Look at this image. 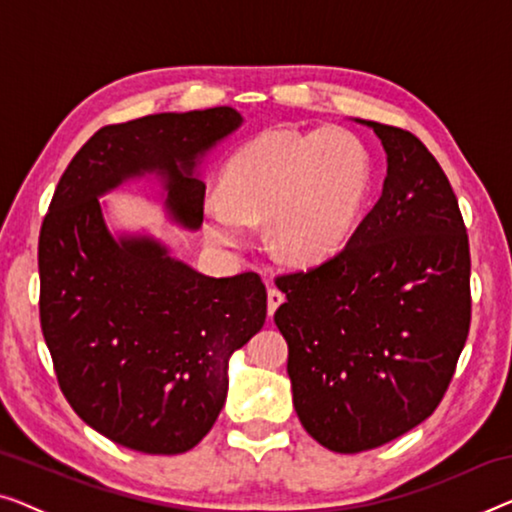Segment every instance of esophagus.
Returning a JSON list of instances; mask_svg holds the SVG:
<instances>
[{"instance_id": "obj_1", "label": "esophagus", "mask_w": 512, "mask_h": 512, "mask_svg": "<svg viewBox=\"0 0 512 512\" xmlns=\"http://www.w3.org/2000/svg\"><path fill=\"white\" fill-rule=\"evenodd\" d=\"M266 303H269V317H273V315H276V310L280 308V305L285 303V294H282L280 289L271 287L269 294H266Z\"/></svg>"}]
</instances>
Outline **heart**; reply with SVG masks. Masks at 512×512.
<instances>
[{"instance_id":"b5f03b06","label":"heart","mask_w":512,"mask_h":512,"mask_svg":"<svg viewBox=\"0 0 512 512\" xmlns=\"http://www.w3.org/2000/svg\"><path fill=\"white\" fill-rule=\"evenodd\" d=\"M370 186V154L347 128L266 131L225 163L221 202L202 204V232L213 246L241 248L250 225L266 223L273 253L289 264L317 266L352 241Z\"/></svg>"}]
</instances>
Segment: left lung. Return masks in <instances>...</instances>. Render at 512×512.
Instances as JSON below:
<instances>
[{"mask_svg":"<svg viewBox=\"0 0 512 512\" xmlns=\"http://www.w3.org/2000/svg\"><path fill=\"white\" fill-rule=\"evenodd\" d=\"M386 151V179L352 241L278 278L296 416L335 453L398 439L437 409L469 333V239L457 197L425 144L354 119Z\"/></svg>","mask_w":512,"mask_h":512,"instance_id":"left-lung-1","label":"left lung"}]
</instances>
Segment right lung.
I'll list each match as a JSON object with an SVG mask.
<instances>
[{
    "label": "right lung",
    "mask_w": 512,
    "mask_h": 512,
    "mask_svg": "<svg viewBox=\"0 0 512 512\" xmlns=\"http://www.w3.org/2000/svg\"><path fill=\"white\" fill-rule=\"evenodd\" d=\"M234 108L105 126L61 174L38 239L41 329L66 400L103 437L179 455L216 423L230 358L266 319L257 273L211 278L149 232L114 230L101 197L154 181L172 225L202 227L204 160L239 131Z\"/></svg>",
    "instance_id": "obj_1"
}]
</instances>
